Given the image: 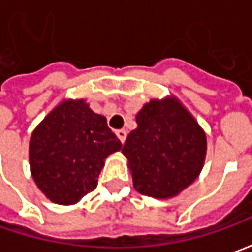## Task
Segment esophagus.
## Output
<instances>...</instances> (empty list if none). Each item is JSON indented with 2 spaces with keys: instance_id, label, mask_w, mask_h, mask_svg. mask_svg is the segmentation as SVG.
Wrapping results in <instances>:
<instances>
[{
  "instance_id": "1",
  "label": "esophagus",
  "mask_w": 252,
  "mask_h": 252,
  "mask_svg": "<svg viewBox=\"0 0 252 252\" xmlns=\"http://www.w3.org/2000/svg\"><path fill=\"white\" fill-rule=\"evenodd\" d=\"M116 135H117L118 139H120L121 142H123V143L126 142V129H117V131H116Z\"/></svg>"
}]
</instances>
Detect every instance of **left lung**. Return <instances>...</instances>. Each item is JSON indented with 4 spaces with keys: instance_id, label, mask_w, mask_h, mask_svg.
I'll list each match as a JSON object with an SVG mask.
<instances>
[{
    "instance_id": "left-lung-1",
    "label": "left lung",
    "mask_w": 252,
    "mask_h": 252,
    "mask_svg": "<svg viewBox=\"0 0 252 252\" xmlns=\"http://www.w3.org/2000/svg\"><path fill=\"white\" fill-rule=\"evenodd\" d=\"M136 124L123 148L134 188L159 199L176 196L202 170L204 129L176 97L146 103L136 114Z\"/></svg>"
}]
</instances>
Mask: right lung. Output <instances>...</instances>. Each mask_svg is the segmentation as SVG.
Listing matches in <instances>:
<instances>
[{
    "instance_id": "1",
    "label": "right lung",
    "mask_w": 252,
    "mask_h": 252,
    "mask_svg": "<svg viewBox=\"0 0 252 252\" xmlns=\"http://www.w3.org/2000/svg\"><path fill=\"white\" fill-rule=\"evenodd\" d=\"M121 146L104 116L85 100H64L32 134V177L51 202L76 204L96 188L104 159Z\"/></svg>"
}]
</instances>
